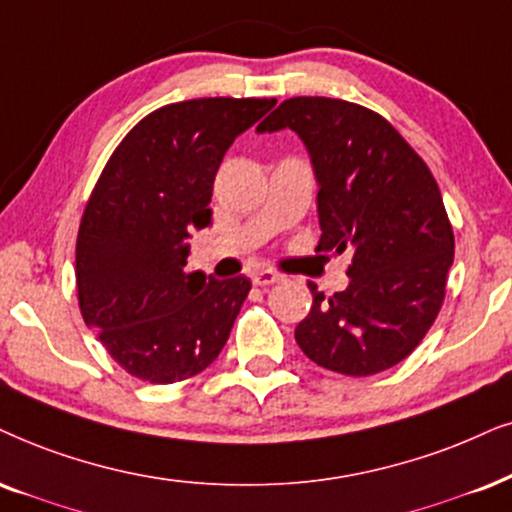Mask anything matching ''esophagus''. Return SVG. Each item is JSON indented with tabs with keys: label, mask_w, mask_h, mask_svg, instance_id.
Masks as SVG:
<instances>
[{
	"label": "esophagus",
	"mask_w": 512,
	"mask_h": 512,
	"mask_svg": "<svg viewBox=\"0 0 512 512\" xmlns=\"http://www.w3.org/2000/svg\"><path fill=\"white\" fill-rule=\"evenodd\" d=\"M250 281L255 283V286H271V283L281 281V276H278L276 271L257 269V271H252V274H250Z\"/></svg>",
	"instance_id": "obj_1"
}]
</instances>
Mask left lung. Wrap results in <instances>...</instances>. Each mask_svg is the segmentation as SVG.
Returning <instances> with one entry per match:
<instances>
[{
	"mask_svg": "<svg viewBox=\"0 0 512 512\" xmlns=\"http://www.w3.org/2000/svg\"><path fill=\"white\" fill-rule=\"evenodd\" d=\"M293 129L316 177L319 250L349 252V286L297 323V345L328 371L373 375L406 359L444 302L454 231L428 165L378 113L326 96L283 101L257 132Z\"/></svg>",
	"mask_w": 512,
	"mask_h": 512,
	"instance_id": "1",
	"label": "left lung"
}]
</instances>
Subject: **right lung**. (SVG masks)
<instances>
[{
    "instance_id": "obj_1",
    "label": "right lung",
    "mask_w": 512,
    "mask_h": 512,
    "mask_svg": "<svg viewBox=\"0 0 512 512\" xmlns=\"http://www.w3.org/2000/svg\"><path fill=\"white\" fill-rule=\"evenodd\" d=\"M274 103H170L146 115L103 167L77 234V297L84 323L134 378L186 380L229 340L250 281L189 274V238L212 224L224 153Z\"/></svg>"
}]
</instances>
